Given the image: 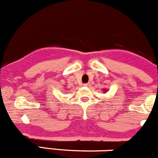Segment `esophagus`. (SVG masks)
I'll return each instance as SVG.
<instances>
[{
	"mask_svg": "<svg viewBox=\"0 0 158 158\" xmlns=\"http://www.w3.org/2000/svg\"><path fill=\"white\" fill-rule=\"evenodd\" d=\"M83 85H84V86H86V87H89L90 84V83H86V84H84Z\"/></svg>",
	"mask_w": 158,
	"mask_h": 158,
	"instance_id": "esophagus-1",
	"label": "esophagus"
}]
</instances>
